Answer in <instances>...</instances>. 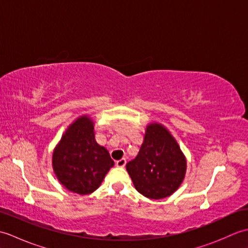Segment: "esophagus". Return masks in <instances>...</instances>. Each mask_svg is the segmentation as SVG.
Returning a JSON list of instances; mask_svg holds the SVG:
<instances>
[{"label": "esophagus", "mask_w": 248, "mask_h": 248, "mask_svg": "<svg viewBox=\"0 0 248 248\" xmlns=\"http://www.w3.org/2000/svg\"><path fill=\"white\" fill-rule=\"evenodd\" d=\"M125 163H127V161H125V159L118 160L117 162H116V166H118V167H124V166H125Z\"/></svg>", "instance_id": "34e87169"}]
</instances>
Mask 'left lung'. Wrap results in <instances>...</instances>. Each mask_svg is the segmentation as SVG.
<instances>
[{
	"label": "left lung",
	"instance_id": "1",
	"mask_svg": "<svg viewBox=\"0 0 248 248\" xmlns=\"http://www.w3.org/2000/svg\"><path fill=\"white\" fill-rule=\"evenodd\" d=\"M125 167L138 192L157 200L170 196L181 186L186 157L166 127L150 123L138 156Z\"/></svg>",
	"mask_w": 248,
	"mask_h": 248
}]
</instances>
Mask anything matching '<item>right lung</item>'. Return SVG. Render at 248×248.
Here are the masks:
<instances>
[{"instance_id": "right-lung-1", "label": "right lung", "mask_w": 248, "mask_h": 248, "mask_svg": "<svg viewBox=\"0 0 248 248\" xmlns=\"http://www.w3.org/2000/svg\"><path fill=\"white\" fill-rule=\"evenodd\" d=\"M113 166L108 151L94 139V124L89 115H82L68 125L52 155L57 180L78 195L96 191Z\"/></svg>"}]
</instances>
